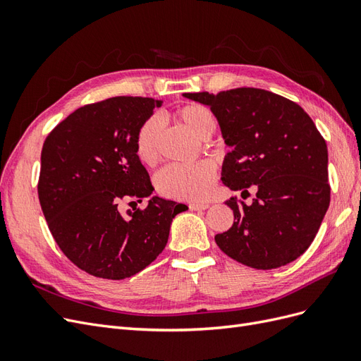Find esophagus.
Here are the masks:
<instances>
[{"label": "esophagus", "instance_id": "1", "mask_svg": "<svg viewBox=\"0 0 361 361\" xmlns=\"http://www.w3.org/2000/svg\"><path fill=\"white\" fill-rule=\"evenodd\" d=\"M209 207V204L207 203H190V209L191 211H204Z\"/></svg>", "mask_w": 361, "mask_h": 361}]
</instances>
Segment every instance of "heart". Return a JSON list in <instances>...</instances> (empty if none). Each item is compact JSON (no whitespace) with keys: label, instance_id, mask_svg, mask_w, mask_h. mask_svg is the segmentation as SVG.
I'll use <instances>...</instances> for the list:
<instances>
[{"label":"heart","instance_id":"b5f03b06","mask_svg":"<svg viewBox=\"0 0 361 361\" xmlns=\"http://www.w3.org/2000/svg\"><path fill=\"white\" fill-rule=\"evenodd\" d=\"M180 122L200 140H207L216 128L214 114L202 105H187L178 113ZM164 130V118L152 114L140 125L135 135V152L138 158L152 164L158 158L159 140ZM216 169L212 161L194 164H171L162 169L157 176L158 191L170 199L202 202L211 194Z\"/></svg>","mask_w":361,"mask_h":361}]
</instances>
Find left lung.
Instances as JSON below:
<instances>
[{"instance_id": "left-lung-1", "label": "left lung", "mask_w": 361, "mask_h": 361, "mask_svg": "<svg viewBox=\"0 0 361 361\" xmlns=\"http://www.w3.org/2000/svg\"><path fill=\"white\" fill-rule=\"evenodd\" d=\"M183 96L211 108L231 147L223 183L257 190L250 204L226 202L235 221L215 235L216 245L256 269L290 264L310 247L330 206L329 150L313 120L298 104L253 87Z\"/></svg>"}]
</instances>
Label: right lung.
Masks as SVG:
<instances>
[{"mask_svg": "<svg viewBox=\"0 0 361 361\" xmlns=\"http://www.w3.org/2000/svg\"><path fill=\"white\" fill-rule=\"evenodd\" d=\"M161 101L117 96L84 105L43 143L37 185L43 215L57 245L89 274L123 280L154 262L169 241L173 218L188 206L152 197L149 173L135 152L140 125ZM128 197L149 198L123 217Z\"/></svg>", "mask_w": 361, "mask_h": 361, "instance_id": "add662e5", "label": "right lung"}]
</instances>
